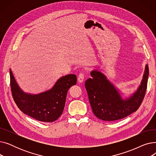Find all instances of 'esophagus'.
Returning <instances> with one entry per match:
<instances>
[{"mask_svg": "<svg viewBox=\"0 0 156 156\" xmlns=\"http://www.w3.org/2000/svg\"><path fill=\"white\" fill-rule=\"evenodd\" d=\"M84 78H85V75L83 73H80L79 74V75L78 76V81L80 83L83 82V80H84Z\"/></svg>", "mask_w": 156, "mask_h": 156, "instance_id": "34e87169", "label": "esophagus"}]
</instances>
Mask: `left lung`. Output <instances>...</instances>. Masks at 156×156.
Segmentation results:
<instances>
[{"mask_svg":"<svg viewBox=\"0 0 156 156\" xmlns=\"http://www.w3.org/2000/svg\"><path fill=\"white\" fill-rule=\"evenodd\" d=\"M91 76L85 86L94 115L104 121H113L129 116L140 107L147 90L149 66H145L142 81L136 92L125 100L104 74L92 71Z\"/></svg>","mask_w":156,"mask_h":156,"instance_id":"obj_1","label":"left lung"}]
</instances>
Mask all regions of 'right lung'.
<instances>
[{
  "mask_svg": "<svg viewBox=\"0 0 156 156\" xmlns=\"http://www.w3.org/2000/svg\"><path fill=\"white\" fill-rule=\"evenodd\" d=\"M9 72L12 95L18 108L33 118L47 122H53L61 116L68 90L77 81L76 76L70 74L59 79L49 90L31 95L21 90L11 69Z\"/></svg>",
  "mask_w": 156,
  "mask_h": 156,
  "instance_id": "add662e5",
  "label": "right lung"
}]
</instances>
